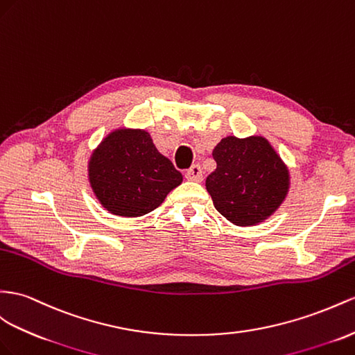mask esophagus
<instances>
[{
  "mask_svg": "<svg viewBox=\"0 0 355 355\" xmlns=\"http://www.w3.org/2000/svg\"><path fill=\"white\" fill-rule=\"evenodd\" d=\"M186 178L190 181H196V183H201L202 181V169L199 165H193L192 168H189L186 172Z\"/></svg>",
  "mask_w": 355,
  "mask_h": 355,
  "instance_id": "1",
  "label": "esophagus"
}]
</instances>
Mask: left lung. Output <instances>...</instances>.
I'll list each match as a JSON object with an SVG mask.
<instances>
[{
  "label": "left lung",
  "mask_w": 355,
  "mask_h": 355,
  "mask_svg": "<svg viewBox=\"0 0 355 355\" xmlns=\"http://www.w3.org/2000/svg\"><path fill=\"white\" fill-rule=\"evenodd\" d=\"M217 163L205 180L216 210L237 226L266 222L284 204L291 177L264 136H226L213 150Z\"/></svg>",
  "instance_id": "obj_1"
}]
</instances>
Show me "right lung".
<instances>
[{
  "instance_id": "1",
  "label": "right lung",
  "mask_w": 355,
  "mask_h": 355,
  "mask_svg": "<svg viewBox=\"0 0 355 355\" xmlns=\"http://www.w3.org/2000/svg\"><path fill=\"white\" fill-rule=\"evenodd\" d=\"M87 168L97 201L120 217L148 214L183 183L181 172L144 129L118 127L109 132L91 153Z\"/></svg>"
}]
</instances>
